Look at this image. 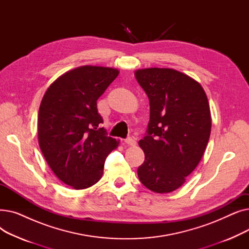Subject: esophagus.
<instances>
[{"instance_id": "34e87169", "label": "esophagus", "mask_w": 249, "mask_h": 249, "mask_svg": "<svg viewBox=\"0 0 249 249\" xmlns=\"http://www.w3.org/2000/svg\"><path fill=\"white\" fill-rule=\"evenodd\" d=\"M125 143L127 145H131V146H134L136 145V141L132 138V137H128L125 139Z\"/></svg>"}]
</instances>
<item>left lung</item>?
Masks as SVG:
<instances>
[{
	"instance_id": "8db88e82",
	"label": "left lung",
	"mask_w": 249,
	"mask_h": 249,
	"mask_svg": "<svg viewBox=\"0 0 249 249\" xmlns=\"http://www.w3.org/2000/svg\"><path fill=\"white\" fill-rule=\"evenodd\" d=\"M135 76L150 106L138 178L152 192H173L198 165L210 138L208 99L198 82L172 69L138 70Z\"/></svg>"
}]
</instances>
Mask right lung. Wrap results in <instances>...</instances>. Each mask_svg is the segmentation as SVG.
I'll return each instance as SVG.
<instances>
[{
  "mask_svg": "<svg viewBox=\"0 0 249 249\" xmlns=\"http://www.w3.org/2000/svg\"><path fill=\"white\" fill-rule=\"evenodd\" d=\"M119 74L86 65L60 75L47 89L38 113V141L55 176L83 190L98 182L118 141L101 127L97 100Z\"/></svg>",
  "mask_w": 249,
  "mask_h": 249,
  "instance_id": "1",
  "label": "right lung"
}]
</instances>
